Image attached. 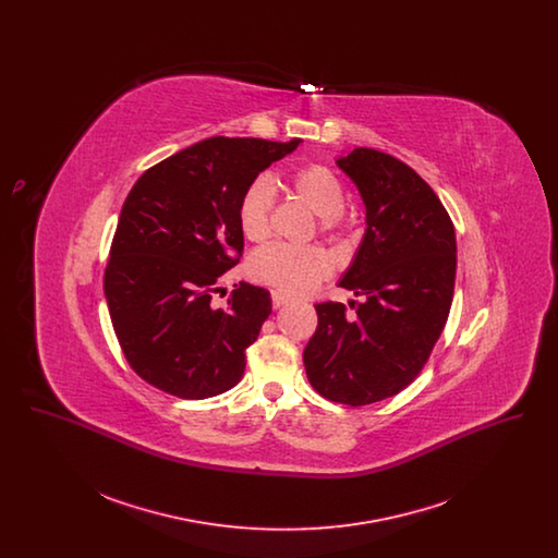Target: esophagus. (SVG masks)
<instances>
[{
	"mask_svg": "<svg viewBox=\"0 0 558 558\" xmlns=\"http://www.w3.org/2000/svg\"><path fill=\"white\" fill-rule=\"evenodd\" d=\"M287 303H289V299H287L282 292H271V305H274V310H278V307H282V305H287Z\"/></svg>",
	"mask_w": 558,
	"mask_h": 558,
	"instance_id": "obj_1",
	"label": "esophagus"
}]
</instances>
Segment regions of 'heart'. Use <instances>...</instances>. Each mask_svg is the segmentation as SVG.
Listing matches in <instances>:
<instances>
[{"mask_svg": "<svg viewBox=\"0 0 558 558\" xmlns=\"http://www.w3.org/2000/svg\"><path fill=\"white\" fill-rule=\"evenodd\" d=\"M292 192L301 203L322 217L326 234H345L351 228L347 217L345 186L326 165L301 167L291 180ZM276 205V184L269 175H257L240 196L239 221L244 236L264 240L269 234L271 211ZM251 276L287 296H303L314 291L332 274V259L319 246H292L274 242L251 257Z\"/></svg>", "mask_w": 558, "mask_h": 558, "instance_id": "b5f03b06", "label": "heart"}]
</instances>
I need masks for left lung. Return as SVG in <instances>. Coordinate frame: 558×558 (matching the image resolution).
<instances>
[{
	"label": "left lung",
	"mask_w": 558,
	"mask_h": 558,
	"mask_svg": "<svg viewBox=\"0 0 558 558\" xmlns=\"http://www.w3.org/2000/svg\"><path fill=\"white\" fill-rule=\"evenodd\" d=\"M337 165L366 205V234L341 287L362 301L316 305L303 351L322 398L368 405L393 398L425 368L450 314L456 234L433 187L405 162L355 148Z\"/></svg>",
	"instance_id": "obj_1"
}]
</instances>
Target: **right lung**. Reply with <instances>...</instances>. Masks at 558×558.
Masks as SVG:
<instances>
[{
	"label": "right lung",
	"instance_id": "1",
	"mask_svg": "<svg viewBox=\"0 0 558 558\" xmlns=\"http://www.w3.org/2000/svg\"><path fill=\"white\" fill-rule=\"evenodd\" d=\"M301 140L209 137L146 169L128 194L105 269L114 335L133 372L182 399L232 389L271 314L266 289L221 276L242 257L240 196Z\"/></svg>",
	"mask_w": 558,
	"mask_h": 558
}]
</instances>
